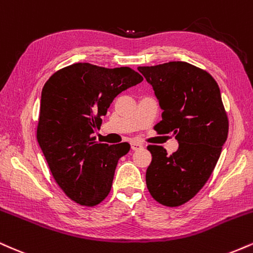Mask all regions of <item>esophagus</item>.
<instances>
[{
  "label": "esophagus",
  "mask_w": 253,
  "mask_h": 253,
  "mask_svg": "<svg viewBox=\"0 0 253 253\" xmlns=\"http://www.w3.org/2000/svg\"><path fill=\"white\" fill-rule=\"evenodd\" d=\"M142 148H143V144L139 143V142H136V141L131 142V149L132 150H138V149H142Z\"/></svg>",
  "instance_id": "obj_1"
}]
</instances>
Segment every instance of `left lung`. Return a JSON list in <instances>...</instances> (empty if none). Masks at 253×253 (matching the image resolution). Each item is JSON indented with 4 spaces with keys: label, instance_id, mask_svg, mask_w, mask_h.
Listing matches in <instances>:
<instances>
[{
    "label": "left lung",
    "instance_id": "obj_1",
    "mask_svg": "<svg viewBox=\"0 0 253 253\" xmlns=\"http://www.w3.org/2000/svg\"><path fill=\"white\" fill-rule=\"evenodd\" d=\"M138 71L153 86L161 106L157 133H174L179 148L168 155L150 144L145 173L148 191L168 207L186 204L198 194L214 170L227 138L228 118L218 83L207 71L185 61H169Z\"/></svg>",
    "mask_w": 253,
    "mask_h": 253
}]
</instances>
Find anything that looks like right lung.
Here are the masks:
<instances>
[{
	"mask_svg": "<svg viewBox=\"0 0 253 253\" xmlns=\"http://www.w3.org/2000/svg\"><path fill=\"white\" fill-rule=\"evenodd\" d=\"M143 77L130 67L106 68L77 62L56 71L41 92L37 137L55 182L86 207L109 195L118 160L130 144H105L92 136L121 92Z\"/></svg>",
	"mask_w": 253,
	"mask_h": 253,
	"instance_id": "right-lung-1",
	"label": "right lung"
}]
</instances>
